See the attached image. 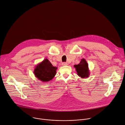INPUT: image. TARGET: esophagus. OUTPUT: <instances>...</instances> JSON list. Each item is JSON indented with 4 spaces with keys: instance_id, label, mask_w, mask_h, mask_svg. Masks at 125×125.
<instances>
[{
    "instance_id": "1",
    "label": "esophagus",
    "mask_w": 125,
    "mask_h": 125,
    "mask_svg": "<svg viewBox=\"0 0 125 125\" xmlns=\"http://www.w3.org/2000/svg\"><path fill=\"white\" fill-rule=\"evenodd\" d=\"M62 66H67V65H68V63L66 62H63L62 64Z\"/></svg>"
}]
</instances>
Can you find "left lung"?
Segmentation results:
<instances>
[{
	"instance_id": "8db88e82",
	"label": "left lung",
	"mask_w": 125,
	"mask_h": 125,
	"mask_svg": "<svg viewBox=\"0 0 125 125\" xmlns=\"http://www.w3.org/2000/svg\"><path fill=\"white\" fill-rule=\"evenodd\" d=\"M77 72V75L82 78H87L90 75V71L88 68V64L84 58L81 59L80 63L73 66Z\"/></svg>"
}]
</instances>
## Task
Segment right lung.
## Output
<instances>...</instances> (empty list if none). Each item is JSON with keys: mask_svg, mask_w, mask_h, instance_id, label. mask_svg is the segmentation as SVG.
<instances>
[{"mask_svg": "<svg viewBox=\"0 0 125 125\" xmlns=\"http://www.w3.org/2000/svg\"><path fill=\"white\" fill-rule=\"evenodd\" d=\"M57 69V67L52 66L48 59H45L36 65L33 73L39 80L46 82L53 79L56 74Z\"/></svg>", "mask_w": 125, "mask_h": 125, "instance_id": "1", "label": "right lung"}]
</instances>
